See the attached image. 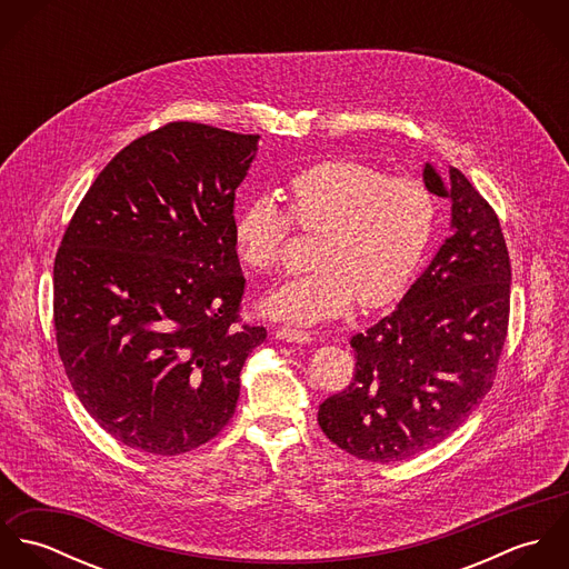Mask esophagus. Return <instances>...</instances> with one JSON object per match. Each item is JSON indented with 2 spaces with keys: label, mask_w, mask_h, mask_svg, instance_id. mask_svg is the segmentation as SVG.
Wrapping results in <instances>:
<instances>
[{
  "label": "esophagus",
  "mask_w": 569,
  "mask_h": 569,
  "mask_svg": "<svg viewBox=\"0 0 569 569\" xmlns=\"http://www.w3.org/2000/svg\"><path fill=\"white\" fill-rule=\"evenodd\" d=\"M276 337H278V339H284V341H293V343H309V341H311V332H309V330L291 328V326H280V328L276 330Z\"/></svg>",
  "instance_id": "obj_1"
}]
</instances>
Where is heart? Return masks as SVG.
<instances>
[{"instance_id": "b5f03b06", "label": "heart", "mask_w": 569, "mask_h": 569, "mask_svg": "<svg viewBox=\"0 0 569 569\" xmlns=\"http://www.w3.org/2000/svg\"><path fill=\"white\" fill-rule=\"evenodd\" d=\"M284 194L289 212L271 194H258L234 219L237 251L256 271L280 264L293 226L318 234L311 251L318 267L278 284L262 300L267 316L313 325L348 313L357 300L379 309L406 293L438 223L425 183L372 163L328 160L293 174Z\"/></svg>"}]
</instances>
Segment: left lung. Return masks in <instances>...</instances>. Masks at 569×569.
I'll list each match as a JSON object with an SVG mask.
<instances>
[{
  "instance_id": "obj_1",
  "label": "left lung",
  "mask_w": 569,
  "mask_h": 569,
  "mask_svg": "<svg viewBox=\"0 0 569 569\" xmlns=\"http://www.w3.org/2000/svg\"><path fill=\"white\" fill-rule=\"evenodd\" d=\"M425 186L451 199V237L399 307L350 339L352 383L318 422L368 462H401L449 438L492 388L510 318V256L499 219L458 170L425 163Z\"/></svg>"
}]
</instances>
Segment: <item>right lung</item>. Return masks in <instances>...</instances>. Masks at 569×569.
<instances>
[{
	"instance_id": "1",
	"label": "right lung",
	"mask_w": 569,
	"mask_h": 569,
	"mask_svg": "<svg viewBox=\"0 0 569 569\" xmlns=\"http://www.w3.org/2000/svg\"><path fill=\"white\" fill-rule=\"evenodd\" d=\"M258 136L168 122L133 140L82 197L54 258L66 375L118 442L179 456L234 416L247 355L234 194Z\"/></svg>"
}]
</instances>
